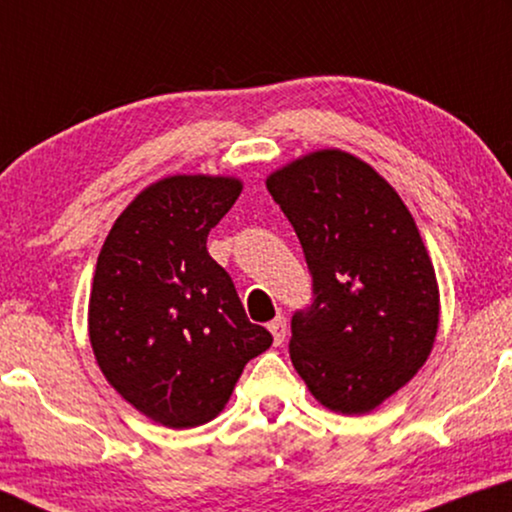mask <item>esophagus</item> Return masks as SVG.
I'll use <instances>...</instances> for the list:
<instances>
[{
	"mask_svg": "<svg viewBox=\"0 0 512 512\" xmlns=\"http://www.w3.org/2000/svg\"><path fill=\"white\" fill-rule=\"evenodd\" d=\"M268 328H270L272 338H275V345H282L284 338H286V319L282 317V314L272 319L270 324H268Z\"/></svg>",
	"mask_w": 512,
	"mask_h": 512,
	"instance_id": "obj_1",
	"label": "esophagus"
}]
</instances>
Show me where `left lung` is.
Here are the masks:
<instances>
[{
	"label": "left lung",
	"mask_w": 512,
	"mask_h": 512,
	"mask_svg": "<svg viewBox=\"0 0 512 512\" xmlns=\"http://www.w3.org/2000/svg\"><path fill=\"white\" fill-rule=\"evenodd\" d=\"M303 247L312 305L291 319L293 368L321 405L366 415L408 384L438 333L436 270L398 193L340 149L265 181Z\"/></svg>",
	"instance_id": "1"
}]
</instances>
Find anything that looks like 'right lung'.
Masks as SVG:
<instances>
[{
    "label": "right lung",
    "mask_w": 512,
    "mask_h": 512,
    "mask_svg": "<svg viewBox=\"0 0 512 512\" xmlns=\"http://www.w3.org/2000/svg\"><path fill=\"white\" fill-rule=\"evenodd\" d=\"M242 181L174 174L144 188L97 256L88 335L111 387L170 429L207 424L226 408L247 363L272 345L251 324L207 235Z\"/></svg>",
    "instance_id": "obj_1"
}]
</instances>
